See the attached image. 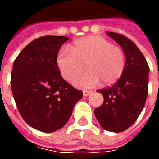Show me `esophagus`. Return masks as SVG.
<instances>
[{
	"instance_id": "obj_1",
	"label": "esophagus",
	"mask_w": 159,
	"mask_h": 159,
	"mask_svg": "<svg viewBox=\"0 0 159 159\" xmlns=\"http://www.w3.org/2000/svg\"><path fill=\"white\" fill-rule=\"evenodd\" d=\"M92 93V91H89V90H84L83 92V96H89L90 93Z\"/></svg>"
}]
</instances>
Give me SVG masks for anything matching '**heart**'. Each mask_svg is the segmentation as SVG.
<instances>
[{
	"instance_id": "heart-1",
	"label": "heart",
	"mask_w": 159,
	"mask_h": 159,
	"mask_svg": "<svg viewBox=\"0 0 159 159\" xmlns=\"http://www.w3.org/2000/svg\"><path fill=\"white\" fill-rule=\"evenodd\" d=\"M70 50L60 49L56 64L63 78L68 82L73 81L81 72L83 64H86L88 70L73 82L78 89H92L100 81L105 85L114 83L125 68L123 49L102 36H88L76 40L70 45Z\"/></svg>"
}]
</instances>
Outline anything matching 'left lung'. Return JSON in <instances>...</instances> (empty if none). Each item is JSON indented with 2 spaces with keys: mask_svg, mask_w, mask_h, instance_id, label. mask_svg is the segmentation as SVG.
<instances>
[{
  "mask_svg": "<svg viewBox=\"0 0 159 159\" xmlns=\"http://www.w3.org/2000/svg\"><path fill=\"white\" fill-rule=\"evenodd\" d=\"M125 55V68L117 83L105 89L104 102L94 110L100 126L110 132H122L133 124L143 110L148 92L149 66L140 50L126 36L107 32Z\"/></svg>",
  "mask_w": 159,
  "mask_h": 159,
  "instance_id": "8db88e82",
  "label": "left lung"
}]
</instances>
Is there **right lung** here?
Masks as SVG:
<instances>
[{
    "label": "right lung",
    "instance_id": "right-lung-1",
    "mask_svg": "<svg viewBox=\"0 0 159 159\" xmlns=\"http://www.w3.org/2000/svg\"><path fill=\"white\" fill-rule=\"evenodd\" d=\"M64 36L33 40L13 62L11 87L19 113L36 129L51 133L66 124L83 92L63 79L56 64Z\"/></svg>",
    "mask_w": 159,
    "mask_h": 159
}]
</instances>
